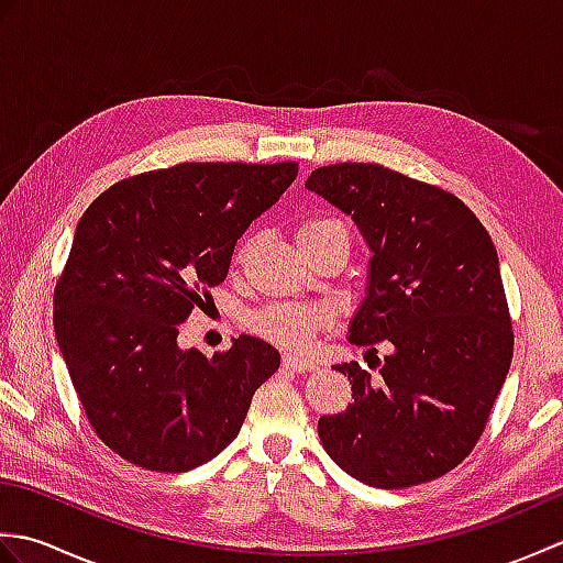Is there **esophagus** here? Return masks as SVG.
<instances>
[{
	"mask_svg": "<svg viewBox=\"0 0 563 563\" xmlns=\"http://www.w3.org/2000/svg\"><path fill=\"white\" fill-rule=\"evenodd\" d=\"M283 367L285 369H292V373H314L319 367L314 361H309V357H300V355H283Z\"/></svg>",
	"mask_w": 563,
	"mask_h": 563,
	"instance_id": "1",
	"label": "esophagus"
}]
</instances>
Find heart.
<instances>
[{
	"instance_id": "heart-1",
	"label": "heart",
	"mask_w": 563,
	"mask_h": 563,
	"mask_svg": "<svg viewBox=\"0 0 563 563\" xmlns=\"http://www.w3.org/2000/svg\"><path fill=\"white\" fill-rule=\"evenodd\" d=\"M333 232L349 234L339 220H309L297 230V242H300V246H307ZM327 321L329 314L321 307L278 302L263 307L261 312H256L254 319H251V327H254L258 336L280 345V349H305Z\"/></svg>"
}]
</instances>
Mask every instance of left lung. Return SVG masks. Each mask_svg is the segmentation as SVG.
<instances>
[{"label":"left lung","mask_w":563,"mask_h":563,"mask_svg":"<svg viewBox=\"0 0 563 563\" xmlns=\"http://www.w3.org/2000/svg\"><path fill=\"white\" fill-rule=\"evenodd\" d=\"M305 186L351 214L373 251L349 341L373 353L389 343L379 377L333 367L349 375L353 404L319 418L321 445L369 486L433 482L482 438L510 369L496 246L457 196L379 164L321 166Z\"/></svg>","instance_id":"1"}]
</instances>
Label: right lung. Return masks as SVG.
<instances>
[{
    "mask_svg": "<svg viewBox=\"0 0 563 563\" xmlns=\"http://www.w3.org/2000/svg\"><path fill=\"white\" fill-rule=\"evenodd\" d=\"M295 176V162L176 164L118 181L81 214L55 285V336L91 428L123 460L166 474L210 462L280 367L254 336L212 357L184 351L178 327Z\"/></svg>",
    "mask_w": 563,
    "mask_h": 563,
    "instance_id": "1",
    "label": "right lung"
}]
</instances>
